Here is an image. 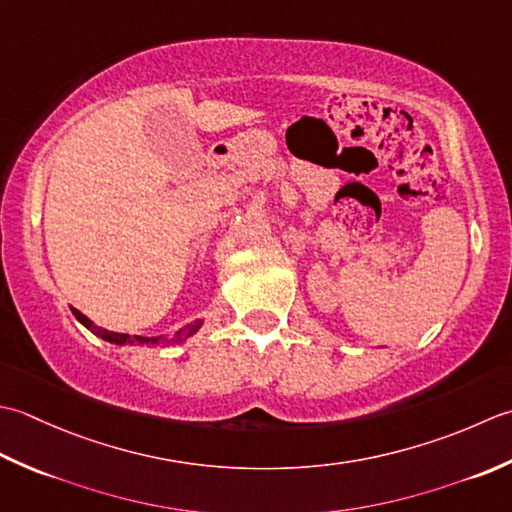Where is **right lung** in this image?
<instances>
[{
    "mask_svg": "<svg viewBox=\"0 0 512 512\" xmlns=\"http://www.w3.org/2000/svg\"><path fill=\"white\" fill-rule=\"evenodd\" d=\"M72 314H75V318L81 322L83 327L90 329L92 333H95V336H99V338H103V340H108V342H112V344H134V342H139V344H159L161 340H165V338H161V336H159V338H145V336H130V333L108 331V329H103V327H97L95 322L83 316L81 311H77V309H72ZM201 325H203L201 320L190 322V325H185L183 329H179V331L174 333L172 342H181V340H187L190 336H194V333H196L198 329H201Z\"/></svg>",
    "mask_w": 512,
    "mask_h": 512,
    "instance_id": "right-lung-1",
    "label": "right lung"
}]
</instances>
